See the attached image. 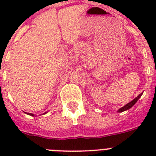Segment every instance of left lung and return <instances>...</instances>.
Returning a JSON list of instances; mask_svg holds the SVG:
<instances>
[{"mask_svg": "<svg viewBox=\"0 0 156 156\" xmlns=\"http://www.w3.org/2000/svg\"><path fill=\"white\" fill-rule=\"evenodd\" d=\"M142 94L143 93L140 94H139L137 98H135L133 99V101H131L130 102H129V103H128V104H126V105H124V106H123V107H122V108H119V109L118 110V112H124V111H126V110L129 109V108H131L132 106H133V105L135 104V103L137 102V101H138V99L140 98V97H141V95H142Z\"/></svg>", "mask_w": 156, "mask_h": 156, "instance_id": "obj_1", "label": "left lung"}]
</instances>
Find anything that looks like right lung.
I'll return each mask as SVG.
<instances>
[{"instance_id":"obj_1","label":"right lung","mask_w":156,"mask_h":156,"mask_svg":"<svg viewBox=\"0 0 156 156\" xmlns=\"http://www.w3.org/2000/svg\"><path fill=\"white\" fill-rule=\"evenodd\" d=\"M26 113H27V114H28V115H32V116H34V114H32V113H28V112H26Z\"/></svg>"}]
</instances>
